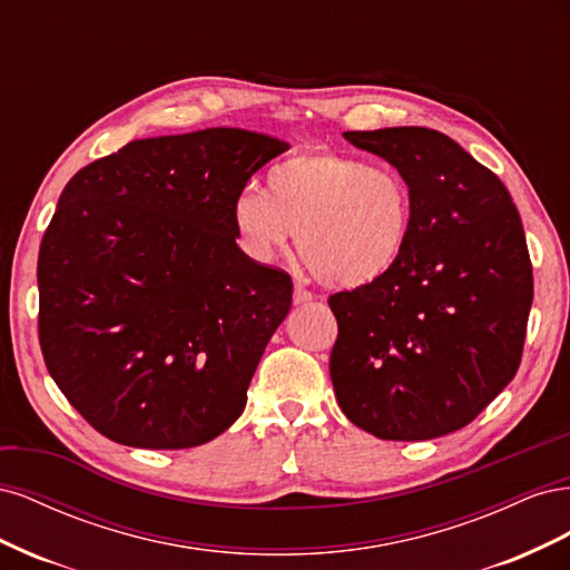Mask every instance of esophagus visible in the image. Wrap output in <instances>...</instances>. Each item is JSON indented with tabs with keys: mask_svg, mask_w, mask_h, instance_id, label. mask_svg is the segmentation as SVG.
Masks as SVG:
<instances>
[{
	"mask_svg": "<svg viewBox=\"0 0 570 570\" xmlns=\"http://www.w3.org/2000/svg\"><path fill=\"white\" fill-rule=\"evenodd\" d=\"M292 299H295V304H306V302H312L314 299V292L312 289H306L304 285H295V295H292Z\"/></svg>",
	"mask_w": 570,
	"mask_h": 570,
	"instance_id": "obj_1",
	"label": "esophagus"
}]
</instances>
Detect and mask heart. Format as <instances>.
Wrapping results in <instances>:
<instances>
[{
  "mask_svg": "<svg viewBox=\"0 0 570 570\" xmlns=\"http://www.w3.org/2000/svg\"><path fill=\"white\" fill-rule=\"evenodd\" d=\"M233 226L258 262L285 252L299 230V254L316 278L354 289L385 278L402 262L413 195L400 168L316 147L275 164L266 193H237Z\"/></svg>",
  "mask_w": 570,
  "mask_h": 570,
  "instance_id": "obj_1",
  "label": "heart"
}]
</instances>
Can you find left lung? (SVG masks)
<instances>
[{"label":"left lung","instance_id":"obj_1","mask_svg":"<svg viewBox=\"0 0 570 570\" xmlns=\"http://www.w3.org/2000/svg\"><path fill=\"white\" fill-rule=\"evenodd\" d=\"M344 140L406 176L413 230L385 278L327 299L337 404L381 440L442 438L521 366L532 304L523 223L504 183L444 132L404 126Z\"/></svg>","mask_w":570,"mask_h":570}]
</instances>
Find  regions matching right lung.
Segmentation results:
<instances>
[{
	"mask_svg": "<svg viewBox=\"0 0 570 570\" xmlns=\"http://www.w3.org/2000/svg\"><path fill=\"white\" fill-rule=\"evenodd\" d=\"M285 149L206 128L132 140L66 183L38 256V333L97 433L187 450L245 411L292 281L237 247L233 199Z\"/></svg>",
	"mask_w": 570,
	"mask_h": 570,
	"instance_id": "1",
	"label": "right lung"
}]
</instances>
